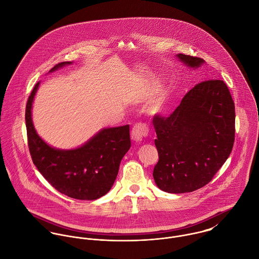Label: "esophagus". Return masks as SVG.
I'll return each mask as SVG.
<instances>
[{"mask_svg":"<svg viewBox=\"0 0 259 259\" xmlns=\"http://www.w3.org/2000/svg\"><path fill=\"white\" fill-rule=\"evenodd\" d=\"M148 135V128L144 124H136L132 131V139L136 142H142L143 139Z\"/></svg>","mask_w":259,"mask_h":259,"instance_id":"esophagus-1","label":"esophagus"}]
</instances>
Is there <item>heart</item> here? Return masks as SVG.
I'll list each match as a JSON object with an SVG mask.
<instances>
[{"label":"heart","mask_w":259,"mask_h":259,"mask_svg":"<svg viewBox=\"0 0 259 259\" xmlns=\"http://www.w3.org/2000/svg\"><path fill=\"white\" fill-rule=\"evenodd\" d=\"M158 88V83H150L144 88V96L151 95ZM172 92L170 90H165L158 97L150 102L148 106L147 111L150 115H164L169 109L171 102Z\"/></svg>","instance_id":"1"}]
</instances>
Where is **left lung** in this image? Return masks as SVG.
<instances>
[{
    "instance_id": "obj_1",
    "label": "left lung",
    "mask_w": 259,
    "mask_h": 259,
    "mask_svg": "<svg viewBox=\"0 0 259 259\" xmlns=\"http://www.w3.org/2000/svg\"><path fill=\"white\" fill-rule=\"evenodd\" d=\"M177 57L192 71L204 64L199 58ZM234 121V103L221 79L197 83L168 117L155 115L154 145L159 159L152 176L157 187L185 193L207 185L232 150Z\"/></svg>"
}]
</instances>
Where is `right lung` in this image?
Returning a JSON list of instances; mask_svg holds the SVG:
<instances>
[{
	"mask_svg": "<svg viewBox=\"0 0 259 259\" xmlns=\"http://www.w3.org/2000/svg\"><path fill=\"white\" fill-rule=\"evenodd\" d=\"M72 64H58L49 73ZM38 85L39 81L26 107L28 143L34 164L51 185L69 197L94 200L104 196L114 184L119 163L131 148L128 124L102 128L77 148H54L37 135L32 118Z\"/></svg>",
	"mask_w": 259,
	"mask_h": 259,
	"instance_id": "right-lung-1",
	"label": "right lung"
}]
</instances>
